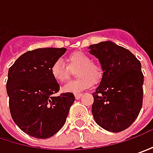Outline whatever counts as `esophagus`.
Segmentation results:
<instances>
[{"instance_id": "1", "label": "esophagus", "mask_w": 153, "mask_h": 153, "mask_svg": "<svg viewBox=\"0 0 153 153\" xmlns=\"http://www.w3.org/2000/svg\"><path fill=\"white\" fill-rule=\"evenodd\" d=\"M81 96H82V93H77V94L74 95V97H75V98H76V99H79V98L81 97Z\"/></svg>"}]
</instances>
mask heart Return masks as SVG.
Masks as SVG:
<instances>
[{
  "label": "heart",
  "instance_id": "1",
  "mask_svg": "<svg viewBox=\"0 0 153 153\" xmlns=\"http://www.w3.org/2000/svg\"><path fill=\"white\" fill-rule=\"evenodd\" d=\"M68 66L61 59L56 60L51 66V74L59 82H65L68 79L71 69H79L76 71L75 80L67 83L62 91L69 93H79L84 90L88 89L94 82H98L103 76V69L97 64L92 62L91 58L85 53L76 51L67 57Z\"/></svg>",
  "mask_w": 153,
  "mask_h": 153
}]
</instances>
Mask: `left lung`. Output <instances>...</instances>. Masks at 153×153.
Masks as SVG:
<instances>
[{
  "instance_id": "1",
  "label": "left lung",
  "mask_w": 153,
  "mask_h": 153,
  "mask_svg": "<svg viewBox=\"0 0 153 153\" xmlns=\"http://www.w3.org/2000/svg\"><path fill=\"white\" fill-rule=\"evenodd\" d=\"M88 49L103 69L99 85L92 93L94 120L107 131H123L136 120L142 107L141 64L129 50L110 41L90 45Z\"/></svg>"
}]
</instances>
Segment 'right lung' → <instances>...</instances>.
<instances>
[{"label":"right lung","instance_id":"obj_1","mask_svg":"<svg viewBox=\"0 0 153 153\" xmlns=\"http://www.w3.org/2000/svg\"><path fill=\"white\" fill-rule=\"evenodd\" d=\"M65 48H43L27 51L8 70L7 92L12 118L30 136L47 139L65 124L75 97L73 93L54 94L60 85L51 74V66Z\"/></svg>","mask_w":153,"mask_h":153}]
</instances>
